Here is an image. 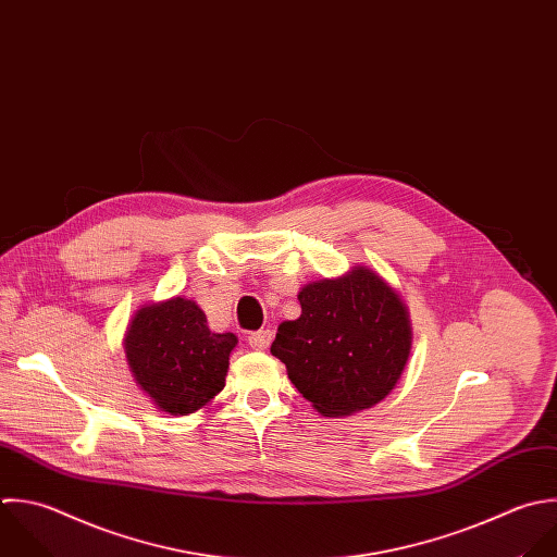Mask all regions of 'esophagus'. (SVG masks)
<instances>
[{
  "mask_svg": "<svg viewBox=\"0 0 557 557\" xmlns=\"http://www.w3.org/2000/svg\"><path fill=\"white\" fill-rule=\"evenodd\" d=\"M271 341H273V332H271V330H258V332H251V334L247 336L249 347H251V349H258V351L267 349V347L271 345Z\"/></svg>",
  "mask_w": 557,
  "mask_h": 557,
  "instance_id": "esophagus-1",
  "label": "esophagus"
}]
</instances>
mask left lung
Masks as SVG:
<instances>
[{
    "mask_svg": "<svg viewBox=\"0 0 557 557\" xmlns=\"http://www.w3.org/2000/svg\"><path fill=\"white\" fill-rule=\"evenodd\" d=\"M301 317L284 321L271 354L295 388L323 414L347 417L380 404L410 356V321L399 295L371 269L312 282Z\"/></svg>",
    "mask_w": 557,
    "mask_h": 557,
    "instance_id": "8db88e82",
    "label": "left lung"
}]
</instances>
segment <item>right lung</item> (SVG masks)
<instances>
[{"label": "right lung", "instance_id": "right-lung-1", "mask_svg": "<svg viewBox=\"0 0 557 557\" xmlns=\"http://www.w3.org/2000/svg\"><path fill=\"white\" fill-rule=\"evenodd\" d=\"M232 332L208 330L203 310L190 299L140 308L125 336V356L136 384L173 417L203 408L225 386Z\"/></svg>", "mask_w": 557, "mask_h": 557}]
</instances>
